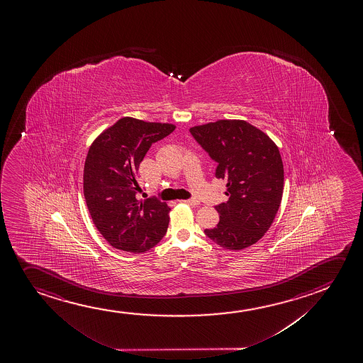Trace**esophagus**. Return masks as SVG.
I'll return each instance as SVG.
<instances>
[{"instance_id": "esophagus-1", "label": "esophagus", "mask_w": 363, "mask_h": 363, "mask_svg": "<svg viewBox=\"0 0 363 363\" xmlns=\"http://www.w3.org/2000/svg\"><path fill=\"white\" fill-rule=\"evenodd\" d=\"M182 201L188 203V205H191V206H198L199 205L198 200H195V199H188V200H182Z\"/></svg>"}]
</instances>
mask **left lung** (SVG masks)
I'll list each match as a JSON object with an SVG mask.
<instances>
[{
	"label": "left lung",
	"mask_w": 363,
	"mask_h": 363,
	"mask_svg": "<svg viewBox=\"0 0 363 363\" xmlns=\"http://www.w3.org/2000/svg\"><path fill=\"white\" fill-rule=\"evenodd\" d=\"M190 133L218 163L215 175L228 188V201L215 206L220 221L203 233L231 251L252 246L271 228L281 205L284 168L278 147L242 120L210 122Z\"/></svg>",
	"instance_id": "left-lung-1"
}]
</instances>
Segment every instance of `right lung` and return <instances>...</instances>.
Returning <instances> with one entry per match:
<instances>
[{"mask_svg":"<svg viewBox=\"0 0 363 363\" xmlns=\"http://www.w3.org/2000/svg\"><path fill=\"white\" fill-rule=\"evenodd\" d=\"M174 125L132 117L104 130L92 142L84 165V196L99 233L112 247L142 253L164 237L170 208L157 198L137 200L140 162L150 145Z\"/></svg>","mask_w":363,"mask_h":363,"instance_id":"1","label":"right lung"}]
</instances>
